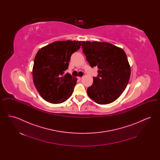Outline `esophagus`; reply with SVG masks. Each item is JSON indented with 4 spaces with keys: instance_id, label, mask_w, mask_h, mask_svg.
<instances>
[{
    "instance_id": "34e87169",
    "label": "esophagus",
    "mask_w": 160,
    "mask_h": 160,
    "mask_svg": "<svg viewBox=\"0 0 160 160\" xmlns=\"http://www.w3.org/2000/svg\"><path fill=\"white\" fill-rule=\"evenodd\" d=\"M83 78V77H77V78L78 80H82Z\"/></svg>"
}]
</instances>
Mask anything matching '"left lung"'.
I'll use <instances>...</instances> for the list:
<instances>
[{"label":"left lung","mask_w":160,"mask_h":160,"mask_svg":"<svg viewBox=\"0 0 160 160\" xmlns=\"http://www.w3.org/2000/svg\"><path fill=\"white\" fill-rule=\"evenodd\" d=\"M83 52L92 68L97 67L98 76L87 89L90 98L99 104L118 99L129 82L131 68L126 53L110 43L82 41Z\"/></svg>","instance_id":"1"}]
</instances>
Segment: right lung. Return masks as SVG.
I'll list each match as a JSON object with an SVG mask.
<instances>
[{
    "label": "right lung",
    "mask_w": 160,
    "mask_h": 160,
    "mask_svg": "<svg viewBox=\"0 0 160 160\" xmlns=\"http://www.w3.org/2000/svg\"><path fill=\"white\" fill-rule=\"evenodd\" d=\"M82 41H58L37 52L32 69L34 85L41 97L52 104L63 102L72 95L77 78L67 69L72 54L80 49Z\"/></svg>",
    "instance_id": "right-lung-1"
}]
</instances>
